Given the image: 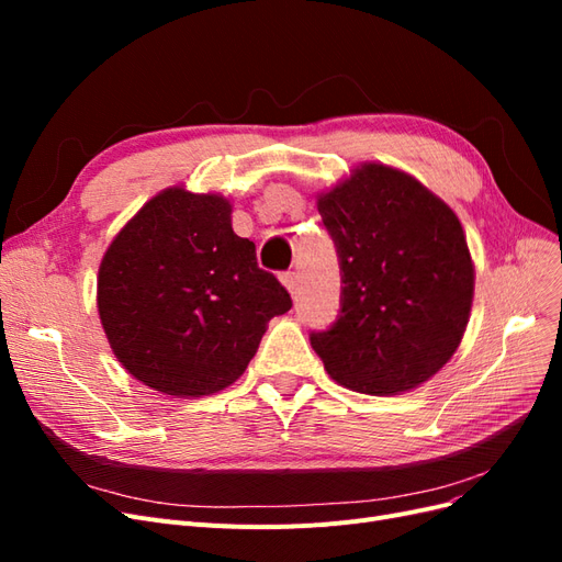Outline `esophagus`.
Instances as JSON below:
<instances>
[{"label":"esophagus","instance_id":"esophagus-1","mask_svg":"<svg viewBox=\"0 0 562 562\" xmlns=\"http://www.w3.org/2000/svg\"><path fill=\"white\" fill-rule=\"evenodd\" d=\"M281 283L288 288V291H291L293 297L297 295V274H295V271H283Z\"/></svg>","mask_w":562,"mask_h":562}]
</instances>
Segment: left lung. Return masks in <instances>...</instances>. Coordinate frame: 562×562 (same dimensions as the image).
<instances>
[{"mask_svg":"<svg viewBox=\"0 0 562 562\" xmlns=\"http://www.w3.org/2000/svg\"><path fill=\"white\" fill-rule=\"evenodd\" d=\"M337 248L339 314L310 339L328 375L361 394L415 389L462 342L473 265L457 215L396 168L363 164L318 196Z\"/></svg>","mask_w":562,"mask_h":562,"instance_id":"8db88e82","label":"left lung"}]
</instances>
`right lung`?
Listing matches in <instances>:
<instances>
[{
  "label": "right lung",
  "instance_id": "obj_1",
  "mask_svg": "<svg viewBox=\"0 0 562 562\" xmlns=\"http://www.w3.org/2000/svg\"><path fill=\"white\" fill-rule=\"evenodd\" d=\"M293 307L232 229L229 201L171 187L116 234L98 271V314L135 380L209 396L244 375L269 318Z\"/></svg>",
  "mask_w": 562,
  "mask_h": 562
}]
</instances>
